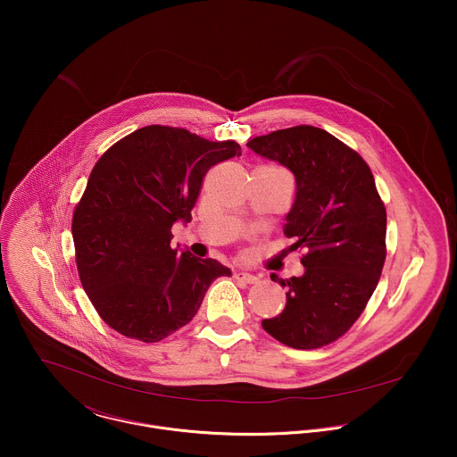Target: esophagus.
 I'll return each instance as SVG.
<instances>
[{"mask_svg": "<svg viewBox=\"0 0 457 457\" xmlns=\"http://www.w3.org/2000/svg\"><path fill=\"white\" fill-rule=\"evenodd\" d=\"M237 279L245 281V283H257L259 281V276L257 274H252V272H236L234 274Z\"/></svg>", "mask_w": 457, "mask_h": 457, "instance_id": "1", "label": "esophagus"}]
</instances>
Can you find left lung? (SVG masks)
<instances>
[{
	"instance_id": "1",
	"label": "left lung",
	"mask_w": 457,
	"mask_h": 457,
	"mask_svg": "<svg viewBox=\"0 0 457 457\" xmlns=\"http://www.w3.org/2000/svg\"><path fill=\"white\" fill-rule=\"evenodd\" d=\"M295 178L283 232L304 250V272L290 279L287 304L262 327L297 350L343 336L364 312L386 262L387 214L368 163L328 131L308 125L255 137L246 144Z\"/></svg>"
}]
</instances>
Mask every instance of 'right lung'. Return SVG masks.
I'll return each instance as SVG.
<instances>
[{"instance_id": "add662e5", "label": "right lung", "mask_w": 457, "mask_h": 457, "mask_svg": "<svg viewBox=\"0 0 457 457\" xmlns=\"http://www.w3.org/2000/svg\"><path fill=\"white\" fill-rule=\"evenodd\" d=\"M241 145L151 125L116 142L93 167L73 212L80 283L107 326L154 343L187 326L209 285L232 270L172 250V225L188 223L205 172Z\"/></svg>"}]
</instances>
